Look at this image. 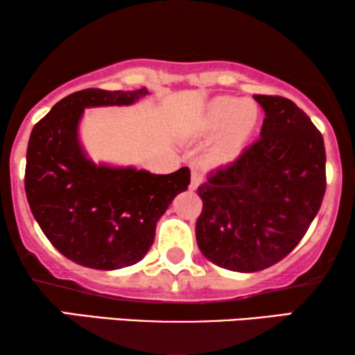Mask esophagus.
<instances>
[{
  "mask_svg": "<svg viewBox=\"0 0 355 355\" xmlns=\"http://www.w3.org/2000/svg\"><path fill=\"white\" fill-rule=\"evenodd\" d=\"M203 182V174L198 168H192V176H191V191H197V187Z\"/></svg>",
  "mask_w": 355,
  "mask_h": 355,
  "instance_id": "obj_1",
  "label": "esophagus"
}]
</instances>
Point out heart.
Masks as SVG:
<instances>
[{"label":"heart","instance_id":"heart-1","mask_svg":"<svg viewBox=\"0 0 355 355\" xmlns=\"http://www.w3.org/2000/svg\"><path fill=\"white\" fill-rule=\"evenodd\" d=\"M260 111L252 100H241L236 96H216L207 105L197 132L203 137L220 134L211 158L215 163L225 164L239 157V153L254 135L259 125Z\"/></svg>","mask_w":355,"mask_h":355}]
</instances>
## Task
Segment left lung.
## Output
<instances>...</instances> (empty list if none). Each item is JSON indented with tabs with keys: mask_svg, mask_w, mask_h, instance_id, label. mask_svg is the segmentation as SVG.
I'll return each instance as SVG.
<instances>
[{
	"mask_svg": "<svg viewBox=\"0 0 355 355\" xmlns=\"http://www.w3.org/2000/svg\"><path fill=\"white\" fill-rule=\"evenodd\" d=\"M260 139L198 187V249L221 268L254 273L283 260L305 236L327 189L320 130L283 96L254 95Z\"/></svg>",
	"mask_w": 355,
	"mask_h": 355,
	"instance_id": "8db88e82",
	"label": "left lung"
}]
</instances>
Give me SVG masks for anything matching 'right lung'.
I'll list each match as a JSON object with an SVG mask.
<instances>
[{
    "mask_svg": "<svg viewBox=\"0 0 355 355\" xmlns=\"http://www.w3.org/2000/svg\"><path fill=\"white\" fill-rule=\"evenodd\" d=\"M145 89H87L67 95L33 125L27 147L28 207L66 259L94 270H119L147 255L157 223L191 184L189 168L153 174L94 163L79 137L85 108L129 106Z\"/></svg>",
    "mask_w": 355,
    "mask_h": 355,
    "instance_id": "add662e5",
    "label": "right lung"
}]
</instances>
